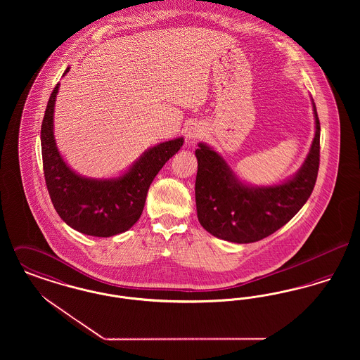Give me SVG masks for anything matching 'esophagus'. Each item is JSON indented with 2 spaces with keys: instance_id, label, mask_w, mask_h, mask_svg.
Instances as JSON below:
<instances>
[{
  "instance_id": "34e87169",
  "label": "esophagus",
  "mask_w": 360,
  "mask_h": 360,
  "mask_svg": "<svg viewBox=\"0 0 360 360\" xmlns=\"http://www.w3.org/2000/svg\"><path fill=\"white\" fill-rule=\"evenodd\" d=\"M201 136H202V131L198 129V128H191L188 131V140H191V141H194V140H197V139H200Z\"/></svg>"
}]
</instances>
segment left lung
Here are the masks:
<instances>
[{"mask_svg": "<svg viewBox=\"0 0 360 360\" xmlns=\"http://www.w3.org/2000/svg\"><path fill=\"white\" fill-rule=\"evenodd\" d=\"M316 134L301 169L274 186L243 184L221 155L204 143L195 156V205L198 221L209 233L232 243H254L274 233L298 213L316 185L320 165V120L313 103Z\"/></svg>", "mask_w": 360, "mask_h": 360, "instance_id": "obj_1", "label": "left lung"}]
</instances>
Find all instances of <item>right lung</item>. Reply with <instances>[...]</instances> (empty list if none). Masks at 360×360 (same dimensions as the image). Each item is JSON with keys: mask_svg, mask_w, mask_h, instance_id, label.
<instances>
[{"mask_svg": "<svg viewBox=\"0 0 360 360\" xmlns=\"http://www.w3.org/2000/svg\"><path fill=\"white\" fill-rule=\"evenodd\" d=\"M58 90L59 84L52 90L40 132L43 170L52 205L65 223L81 233L96 238L122 233L141 216L150 185L165 163L181 150L184 137L147 150L119 178L81 176L66 165L55 143L53 106Z\"/></svg>", "mask_w": 360, "mask_h": 360, "instance_id": "obj_1", "label": "right lung"}]
</instances>
